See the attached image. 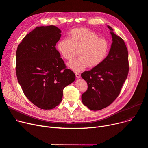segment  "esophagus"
Listing matches in <instances>:
<instances>
[{
	"mask_svg": "<svg viewBox=\"0 0 148 148\" xmlns=\"http://www.w3.org/2000/svg\"><path fill=\"white\" fill-rule=\"evenodd\" d=\"M75 76H76L77 78H79L80 77H81L80 74H79V73H75Z\"/></svg>",
	"mask_w": 148,
	"mask_h": 148,
	"instance_id": "34e87169",
	"label": "esophagus"
}]
</instances>
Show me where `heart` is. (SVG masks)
I'll use <instances>...</instances> for the list:
<instances>
[{"label":"heart","instance_id":"b5f03b06","mask_svg":"<svg viewBox=\"0 0 148 148\" xmlns=\"http://www.w3.org/2000/svg\"><path fill=\"white\" fill-rule=\"evenodd\" d=\"M57 50L63 58L71 60L78 50L79 57L69 62L68 67L79 72L88 66L94 68L99 66L107 57L110 44L107 40L99 38L93 31L85 27L75 28L69 33V38H64L57 43Z\"/></svg>","mask_w":148,"mask_h":148}]
</instances>
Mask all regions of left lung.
Instances as JSON below:
<instances>
[{
	"instance_id": "obj_1",
	"label": "left lung",
	"mask_w": 148,
	"mask_h": 148,
	"mask_svg": "<svg viewBox=\"0 0 148 148\" xmlns=\"http://www.w3.org/2000/svg\"><path fill=\"white\" fill-rule=\"evenodd\" d=\"M110 30L112 43L109 53L102 63L81 74L88 84L82 94L83 104L90 110L98 111L111 104L119 95L129 72L128 52L123 40Z\"/></svg>"
}]
</instances>
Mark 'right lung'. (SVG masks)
Segmentation results:
<instances>
[{"label":"right lung","instance_id":"add662e5","mask_svg":"<svg viewBox=\"0 0 148 148\" xmlns=\"http://www.w3.org/2000/svg\"><path fill=\"white\" fill-rule=\"evenodd\" d=\"M61 33L54 26L36 27L23 38L16 51L18 82L28 99L43 110L59 105L63 89L75 79L55 47Z\"/></svg>","mask_w":148,"mask_h":148}]
</instances>
